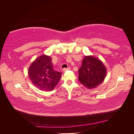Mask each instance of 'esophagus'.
<instances>
[{
	"label": "esophagus",
	"mask_w": 134,
	"mask_h": 134,
	"mask_svg": "<svg viewBox=\"0 0 134 134\" xmlns=\"http://www.w3.org/2000/svg\"><path fill=\"white\" fill-rule=\"evenodd\" d=\"M70 70V67L64 68V69H63V71H64V72H65V71H66L67 70Z\"/></svg>",
	"instance_id": "esophagus-1"
}]
</instances>
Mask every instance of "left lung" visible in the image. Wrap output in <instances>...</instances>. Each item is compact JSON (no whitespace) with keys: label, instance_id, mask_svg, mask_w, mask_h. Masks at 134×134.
I'll return each instance as SVG.
<instances>
[{"label":"left lung","instance_id":"obj_1","mask_svg":"<svg viewBox=\"0 0 134 134\" xmlns=\"http://www.w3.org/2000/svg\"><path fill=\"white\" fill-rule=\"evenodd\" d=\"M107 70L103 62L93 55H86L79 69V80L89 89L99 86L105 80Z\"/></svg>","mask_w":134,"mask_h":134}]
</instances>
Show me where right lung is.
<instances>
[{
  "instance_id": "1",
  "label": "right lung",
  "mask_w": 134,
  "mask_h": 134,
  "mask_svg": "<svg viewBox=\"0 0 134 134\" xmlns=\"http://www.w3.org/2000/svg\"><path fill=\"white\" fill-rule=\"evenodd\" d=\"M51 60L50 56L43 54L36 58L28 69L29 79L42 91L53 90L62 77V72L54 70Z\"/></svg>"
}]
</instances>
